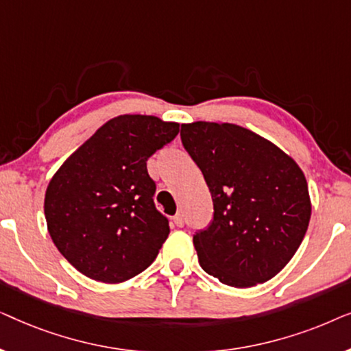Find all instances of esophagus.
I'll list each match as a JSON object with an SVG mask.
<instances>
[{"mask_svg":"<svg viewBox=\"0 0 351 351\" xmlns=\"http://www.w3.org/2000/svg\"><path fill=\"white\" fill-rule=\"evenodd\" d=\"M174 223L177 225V227H184V225H185V217H184V214H182V213L176 214V215H174Z\"/></svg>","mask_w":351,"mask_h":351,"instance_id":"esophagus-1","label":"esophagus"}]
</instances>
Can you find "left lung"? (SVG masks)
I'll use <instances>...</instances> for the list:
<instances>
[{
  "instance_id": "8db88e82",
  "label": "left lung",
  "mask_w": 351,
  "mask_h": 351,
  "mask_svg": "<svg viewBox=\"0 0 351 351\" xmlns=\"http://www.w3.org/2000/svg\"><path fill=\"white\" fill-rule=\"evenodd\" d=\"M180 138L214 203L213 222L193 234L201 268L233 287L271 280L308 228L304 172L276 145L237 124H182Z\"/></svg>"
}]
</instances>
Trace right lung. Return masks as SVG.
<instances>
[{"label": "right lung", "mask_w": 351, "mask_h": 351, "mask_svg": "<svg viewBox=\"0 0 351 351\" xmlns=\"http://www.w3.org/2000/svg\"><path fill=\"white\" fill-rule=\"evenodd\" d=\"M179 124L121 114L88 138L46 190L47 230L59 252L90 280L123 282L155 261L169 220L155 208L147 161Z\"/></svg>", "instance_id": "right-lung-1"}]
</instances>
